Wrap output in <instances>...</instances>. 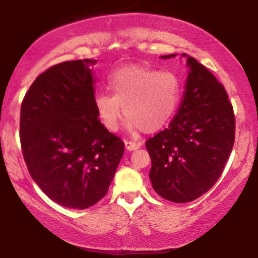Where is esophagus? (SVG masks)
<instances>
[{"mask_svg":"<svg viewBox=\"0 0 258 258\" xmlns=\"http://www.w3.org/2000/svg\"><path fill=\"white\" fill-rule=\"evenodd\" d=\"M141 146H142L141 142H128V141L125 142V148L126 150H128V152L138 149V148H141Z\"/></svg>","mask_w":258,"mask_h":258,"instance_id":"esophagus-1","label":"esophagus"}]
</instances>
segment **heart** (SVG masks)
<instances>
[{"label": "heart", "instance_id": "b5f03b06", "mask_svg": "<svg viewBox=\"0 0 258 258\" xmlns=\"http://www.w3.org/2000/svg\"><path fill=\"white\" fill-rule=\"evenodd\" d=\"M109 93H98L94 108L109 131H116L123 109L132 130L148 133L161 130L176 114L180 99V82L176 74L159 72L142 65L116 70L109 79Z\"/></svg>", "mask_w": 258, "mask_h": 258}]
</instances>
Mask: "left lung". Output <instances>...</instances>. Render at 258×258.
Listing matches in <instances>:
<instances>
[{
    "mask_svg": "<svg viewBox=\"0 0 258 258\" xmlns=\"http://www.w3.org/2000/svg\"><path fill=\"white\" fill-rule=\"evenodd\" d=\"M180 57L186 59L188 75L178 110L146 147L154 190L172 203H189L220 178L233 149L235 119L223 85L195 58Z\"/></svg>",
    "mask_w": 258,
    "mask_h": 258,
    "instance_id": "8db88e82",
    "label": "left lung"
}]
</instances>
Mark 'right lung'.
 Masks as SVG:
<instances>
[{
	"instance_id": "right-lung-1",
	"label": "right lung",
	"mask_w": 258,
	"mask_h": 258,
	"mask_svg": "<svg viewBox=\"0 0 258 258\" xmlns=\"http://www.w3.org/2000/svg\"><path fill=\"white\" fill-rule=\"evenodd\" d=\"M97 60L64 61L41 74L20 110V142L32 179L64 207L87 209L108 193L123 142L94 108Z\"/></svg>"
}]
</instances>
